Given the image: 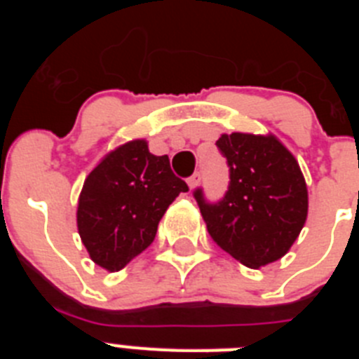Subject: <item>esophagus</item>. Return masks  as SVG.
Returning <instances> with one entry per match:
<instances>
[{"label":"esophagus","instance_id":"1","mask_svg":"<svg viewBox=\"0 0 359 359\" xmlns=\"http://www.w3.org/2000/svg\"><path fill=\"white\" fill-rule=\"evenodd\" d=\"M199 182H201V174H199V172H194V174H192V176L189 177V180H187V183H189V189L190 190H194L196 187L199 185Z\"/></svg>","mask_w":359,"mask_h":359}]
</instances>
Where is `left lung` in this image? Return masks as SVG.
Instances as JSON below:
<instances>
[{"label": "left lung", "mask_w": 359, "mask_h": 359, "mask_svg": "<svg viewBox=\"0 0 359 359\" xmlns=\"http://www.w3.org/2000/svg\"><path fill=\"white\" fill-rule=\"evenodd\" d=\"M230 167L219 203L194 192L207 230L219 248L248 268L286 255L307 219V185L300 165L273 135L231 133L215 144Z\"/></svg>", "instance_id": "1"}]
</instances>
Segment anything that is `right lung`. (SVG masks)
<instances>
[{"label": "right lung", "instance_id": "right-lung-1", "mask_svg": "<svg viewBox=\"0 0 359 359\" xmlns=\"http://www.w3.org/2000/svg\"><path fill=\"white\" fill-rule=\"evenodd\" d=\"M187 190L170 170L169 156H154L145 140L107 152L79 196V236L91 261L111 273L120 271L151 246L160 219Z\"/></svg>", "mask_w": 359, "mask_h": 359}]
</instances>
